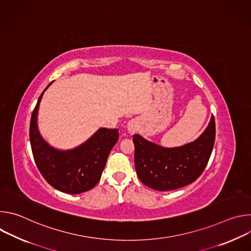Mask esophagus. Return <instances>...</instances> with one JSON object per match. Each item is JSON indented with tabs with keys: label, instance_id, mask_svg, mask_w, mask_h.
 <instances>
[{
	"label": "esophagus",
	"instance_id": "esophagus-1",
	"mask_svg": "<svg viewBox=\"0 0 251 251\" xmlns=\"http://www.w3.org/2000/svg\"><path fill=\"white\" fill-rule=\"evenodd\" d=\"M138 130V123L136 120H130L127 123V131L129 134L133 135Z\"/></svg>",
	"mask_w": 251,
	"mask_h": 251
}]
</instances>
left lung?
<instances>
[{
    "label": "left lung",
    "mask_w": 251,
    "mask_h": 251,
    "mask_svg": "<svg viewBox=\"0 0 251 251\" xmlns=\"http://www.w3.org/2000/svg\"><path fill=\"white\" fill-rule=\"evenodd\" d=\"M214 139L213 115L198 139L180 147L165 148L135 134L133 143L137 176L145 186L160 192L190 185L203 172L212 152Z\"/></svg>",
    "instance_id": "obj_1"
}]
</instances>
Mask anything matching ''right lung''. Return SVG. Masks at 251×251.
I'll use <instances>...</instances> for the list:
<instances>
[{"instance_id": "1", "label": "right lung", "mask_w": 251, "mask_h": 251, "mask_svg": "<svg viewBox=\"0 0 251 251\" xmlns=\"http://www.w3.org/2000/svg\"><path fill=\"white\" fill-rule=\"evenodd\" d=\"M41 94L31 114L29 141L33 159L46 181L54 189L66 194H81L94 188L112 148L117 143V129H98L89 139L70 150H58L42 137L38 127Z\"/></svg>"}]
</instances>
